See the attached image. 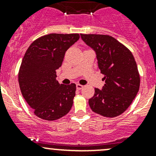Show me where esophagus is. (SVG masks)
I'll return each instance as SVG.
<instances>
[{
	"label": "esophagus",
	"mask_w": 156,
	"mask_h": 156,
	"mask_svg": "<svg viewBox=\"0 0 156 156\" xmlns=\"http://www.w3.org/2000/svg\"><path fill=\"white\" fill-rule=\"evenodd\" d=\"M83 87H84V86L81 85V84H76V88L78 90H81L83 88Z\"/></svg>",
	"instance_id": "34e87169"
}]
</instances>
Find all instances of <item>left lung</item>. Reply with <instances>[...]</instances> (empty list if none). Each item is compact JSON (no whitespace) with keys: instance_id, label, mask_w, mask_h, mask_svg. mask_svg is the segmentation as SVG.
<instances>
[{"instance_id":"8db88e82","label":"left lung","mask_w":156,"mask_h":156,"mask_svg":"<svg viewBox=\"0 0 156 156\" xmlns=\"http://www.w3.org/2000/svg\"><path fill=\"white\" fill-rule=\"evenodd\" d=\"M81 37L97 54L100 72L106 84L88 101L93 112L114 118L124 112L136 97L140 88L139 72L131 52L109 35L84 34Z\"/></svg>"}]
</instances>
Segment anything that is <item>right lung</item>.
<instances>
[{"mask_svg":"<svg viewBox=\"0 0 156 156\" xmlns=\"http://www.w3.org/2000/svg\"><path fill=\"white\" fill-rule=\"evenodd\" d=\"M78 34H49L36 39L24 55L19 84L23 97L36 116L54 121L70 111L75 84H59L56 70L62 66L66 50L79 39Z\"/></svg>","mask_w":156,"mask_h":156,"instance_id":"obj_1","label":"right lung"}]
</instances>
